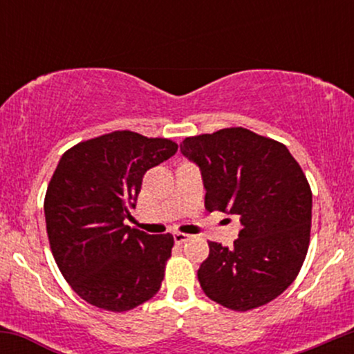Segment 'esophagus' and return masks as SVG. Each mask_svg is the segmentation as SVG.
Wrapping results in <instances>:
<instances>
[{
	"instance_id": "esophagus-1",
	"label": "esophagus",
	"mask_w": 354,
	"mask_h": 354,
	"mask_svg": "<svg viewBox=\"0 0 354 354\" xmlns=\"http://www.w3.org/2000/svg\"><path fill=\"white\" fill-rule=\"evenodd\" d=\"M173 238H174V243H176V245H183V243L188 241L191 236L186 233H180V231H176V233L173 234Z\"/></svg>"
}]
</instances>
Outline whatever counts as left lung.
<instances>
[{
  "mask_svg": "<svg viewBox=\"0 0 354 354\" xmlns=\"http://www.w3.org/2000/svg\"><path fill=\"white\" fill-rule=\"evenodd\" d=\"M181 153L201 169L208 211L238 214L233 248L208 241L198 281L209 299L233 311L273 301L306 258L313 194L288 148L246 128L189 136Z\"/></svg>",
  "mask_w": 354,
  "mask_h": 354,
  "instance_id": "left-lung-1",
  "label": "left lung"
}]
</instances>
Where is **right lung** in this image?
<instances>
[{
  "label": "right lung",
  "mask_w": 354,
  "mask_h": 354,
  "mask_svg": "<svg viewBox=\"0 0 354 354\" xmlns=\"http://www.w3.org/2000/svg\"><path fill=\"white\" fill-rule=\"evenodd\" d=\"M178 145L123 129L81 141L61 156L44 196L51 253L80 298L123 313L160 291L173 234L124 225L145 173Z\"/></svg>",
  "instance_id": "add662e5"
}]
</instances>
